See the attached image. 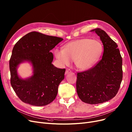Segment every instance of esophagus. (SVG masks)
Here are the masks:
<instances>
[{
    "instance_id": "obj_1",
    "label": "esophagus",
    "mask_w": 132,
    "mask_h": 132,
    "mask_svg": "<svg viewBox=\"0 0 132 132\" xmlns=\"http://www.w3.org/2000/svg\"><path fill=\"white\" fill-rule=\"evenodd\" d=\"M71 72V71L70 69H67V70H66V72H65V74L66 75V74H69V73H70Z\"/></svg>"
}]
</instances>
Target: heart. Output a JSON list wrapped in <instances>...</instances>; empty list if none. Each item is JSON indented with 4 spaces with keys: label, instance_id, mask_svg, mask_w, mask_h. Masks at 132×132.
<instances>
[{
    "label": "heart",
    "instance_id": "obj_1",
    "mask_svg": "<svg viewBox=\"0 0 132 132\" xmlns=\"http://www.w3.org/2000/svg\"><path fill=\"white\" fill-rule=\"evenodd\" d=\"M102 52V46L99 41L84 38L67 43L63 50H55L54 55L61 65H68L71 60H74L76 68L84 71L96 64Z\"/></svg>",
    "mask_w": 132,
    "mask_h": 132
}]
</instances>
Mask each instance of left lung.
Wrapping results in <instances>:
<instances>
[{
	"instance_id": "1",
	"label": "left lung",
	"mask_w": 132,
	"mask_h": 132,
	"mask_svg": "<svg viewBox=\"0 0 132 132\" xmlns=\"http://www.w3.org/2000/svg\"><path fill=\"white\" fill-rule=\"evenodd\" d=\"M95 32L104 45L102 59L95 66L78 73L77 92L82 101L89 104H98L116 95L122 79V60L116 42L105 31L97 28Z\"/></svg>"
}]
</instances>
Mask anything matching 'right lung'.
<instances>
[{"instance_id":"1","label":"right lung","mask_w":132,"mask_h":132,"mask_svg":"<svg viewBox=\"0 0 132 132\" xmlns=\"http://www.w3.org/2000/svg\"><path fill=\"white\" fill-rule=\"evenodd\" d=\"M62 40L61 38L32 32L15 44L9 63L11 84L22 102L43 106L55 99L59 85L65 77V69L52 64L53 55L50 51ZM25 62L31 64L33 74L22 79L18 75L17 68Z\"/></svg>"}]
</instances>
